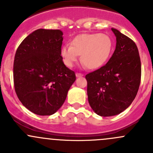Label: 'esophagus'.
<instances>
[{
  "instance_id": "1",
  "label": "esophagus",
  "mask_w": 153,
  "mask_h": 153,
  "mask_svg": "<svg viewBox=\"0 0 153 153\" xmlns=\"http://www.w3.org/2000/svg\"><path fill=\"white\" fill-rule=\"evenodd\" d=\"M75 75H76L77 78H78V77H82L84 75H83L82 73H78V72H77V73L75 74Z\"/></svg>"
}]
</instances>
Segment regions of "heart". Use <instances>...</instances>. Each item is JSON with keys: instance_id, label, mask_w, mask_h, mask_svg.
I'll list each match as a JSON object with an SVG mask.
<instances>
[{"instance_id": "heart-1", "label": "heart", "mask_w": 153, "mask_h": 153, "mask_svg": "<svg viewBox=\"0 0 153 153\" xmlns=\"http://www.w3.org/2000/svg\"><path fill=\"white\" fill-rule=\"evenodd\" d=\"M113 49V41L106 34H81L75 37L71 46L61 48L64 64L72 67L81 55V62L89 69L102 67L109 59Z\"/></svg>"}]
</instances>
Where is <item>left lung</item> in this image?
<instances>
[{"instance_id": "left-lung-1", "label": "left lung", "mask_w": 153, "mask_h": 153, "mask_svg": "<svg viewBox=\"0 0 153 153\" xmlns=\"http://www.w3.org/2000/svg\"><path fill=\"white\" fill-rule=\"evenodd\" d=\"M116 47L104 66L86 75L88 101L97 115H116L132 104L141 83V64L132 39L112 28Z\"/></svg>"}]
</instances>
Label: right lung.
I'll return each mask as SVG.
<instances>
[{
    "mask_svg": "<svg viewBox=\"0 0 153 153\" xmlns=\"http://www.w3.org/2000/svg\"><path fill=\"white\" fill-rule=\"evenodd\" d=\"M62 41L59 29H39L17 49L13 66L15 92L23 105L36 115L55 113L76 79L63 61Z\"/></svg>",
    "mask_w": 153,
    "mask_h": 153,
    "instance_id": "right-lung-1",
    "label": "right lung"
}]
</instances>
